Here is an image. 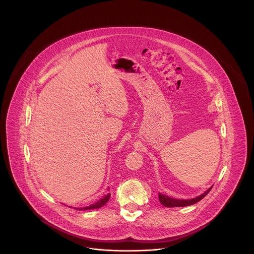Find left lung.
I'll list each match as a JSON object with an SVG mask.
<instances>
[{
  "label": "left lung",
  "mask_w": 254,
  "mask_h": 254,
  "mask_svg": "<svg viewBox=\"0 0 254 254\" xmlns=\"http://www.w3.org/2000/svg\"><path fill=\"white\" fill-rule=\"evenodd\" d=\"M211 189H212V187H210L208 190H206L201 194H199L193 198H190V199H177V198L168 196L161 192H158V198H159L160 203L165 207H184V206L192 205V204L198 202L199 200H201L210 191Z\"/></svg>",
  "instance_id": "left-lung-1"
}]
</instances>
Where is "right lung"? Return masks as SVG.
<instances>
[{
	"instance_id": "add662e5",
	"label": "right lung",
	"mask_w": 254,
	"mask_h": 254,
	"mask_svg": "<svg viewBox=\"0 0 254 254\" xmlns=\"http://www.w3.org/2000/svg\"><path fill=\"white\" fill-rule=\"evenodd\" d=\"M110 198V193L106 194L103 198H101L100 200H98L97 202H95L94 204H91L89 206H85V207H79V208H75V209H78V210H89V209H98V208H101L103 207Z\"/></svg>"
}]
</instances>
